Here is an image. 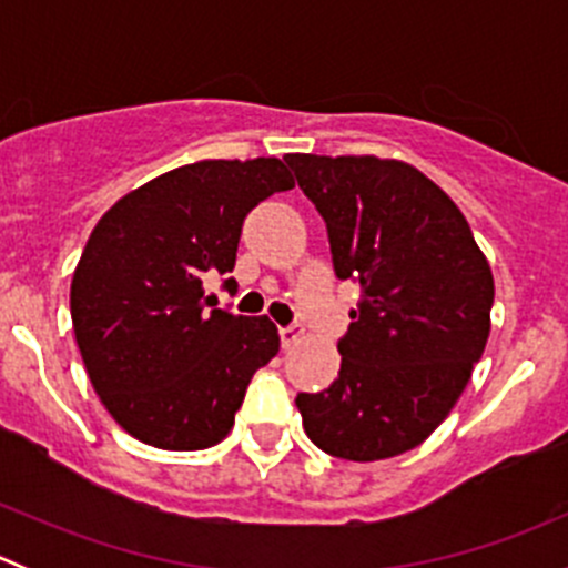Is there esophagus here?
Masks as SVG:
<instances>
[{"label":"esophagus","instance_id":"esophagus-1","mask_svg":"<svg viewBox=\"0 0 568 568\" xmlns=\"http://www.w3.org/2000/svg\"><path fill=\"white\" fill-rule=\"evenodd\" d=\"M300 341H302L300 326H283V329H280V343H283V348L296 346Z\"/></svg>","mask_w":568,"mask_h":568}]
</instances>
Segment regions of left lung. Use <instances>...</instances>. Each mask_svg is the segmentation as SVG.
I'll list each match as a JSON object with an SVG mask.
<instances>
[{
  "mask_svg": "<svg viewBox=\"0 0 568 568\" xmlns=\"http://www.w3.org/2000/svg\"><path fill=\"white\" fill-rule=\"evenodd\" d=\"M329 233L341 280L359 288L341 374L300 393L324 454L379 462L417 448L450 415L491 329L495 280L459 205L417 168L379 156L288 153Z\"/></svg>",
  "mask_w": 568,
  "mask_h": 568,
  "instance_id": "1",
  "label": "left lung"
}]
</instances>
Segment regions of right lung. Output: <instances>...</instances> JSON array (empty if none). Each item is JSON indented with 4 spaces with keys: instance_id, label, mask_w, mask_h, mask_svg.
I'll return each mask as SVG.
<instances>
[{
    "instance_id": "add662e5",
    "label": "right lung",
    "mask_w": 568,
    "mask_h": 568,
    "mask_svg": "<svg viewBox=\"0 0 568 568\" xmlns=\"http://www.w3.org/2000/svg\"><path fill=\"white\" fill-rule=\"evenodd\" d=\"M285 189L294 175L274 156L183 164L123 194L90 233L73 332L101 404L140 443H222L252 374L280 352L272 321L222 311L203 283L233 272L244 216Z\"/></svg>"
}]
</instances>
